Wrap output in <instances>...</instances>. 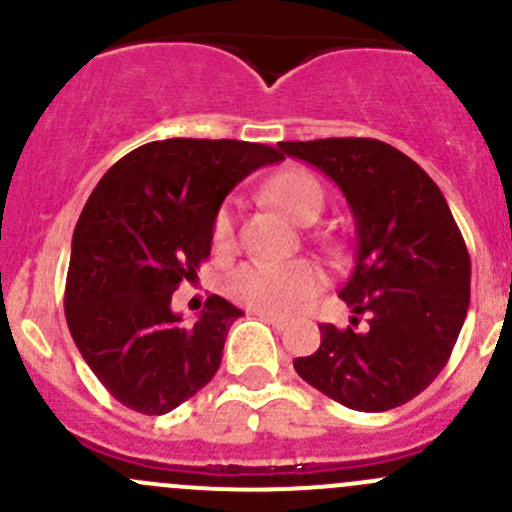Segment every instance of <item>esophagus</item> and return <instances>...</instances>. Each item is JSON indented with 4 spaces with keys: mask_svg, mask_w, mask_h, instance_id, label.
I'll list each match as a JSON object with an SVG mask.
<instances>
[{
    "mask_svg": "<svg viewBox=\"0 0 512 512\" xmlns=\"http://www.w3.org/2000/svg\"><path fill=\"white\" fill-rule=\"evenodd\" d=\"M257 317L262 319V322L272 324L275 329H287L289 327V317H282V314H270V312H260Z\"/></svg>",
    "mask_w": 512,
    "mask_h": 512,
    "instance_id": "34e87169",
    "label": "esophagus"
}]
</instances>
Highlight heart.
Listing matches in <instances>:
<instances>
[{
    "label": "heart",
    "instance_id": "1",
    "mask_svg": "<svg viewBox=\"0 0 512 512\" xmlns=\"http://www.w3.org/2000/svg\"><path fill=\"white\" fill-rule=\"evenodd\" d=\"M267 195L280 208H285L299 223H312L324 208V190L314 175L304 170H285L267 183ZM213 250L218 255H227L235 247V215L232 205H223L213 220L210 230ZM324 277L322 267L314 260L299 257V260L270 262L252 260L237 267L227 277V294L232 302L242 304L255 312L289 314L317 297L322 292Z\"/></svg>",
    "mask_w": 512,
    "mask_h": 512
}]
</instances>
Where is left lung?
Masks as SVG:
<instances>
[{
  "mask_svg": "<svg viewBox=\"0 0 512 512\" xmlns=\"http://www.w3.org/2000/svg\"><path fill=\"white\" fill-rule=\"evenodd\" d=\"M347 195L356 220L354 270L339 297L352 327L319 324L322 344L297 356L309 386L354 411L396 409L446 366L471 302V257L426 170L374 138L282 141ZM370 327L356 333L358 314Z\"/></svg>",
  "mask_w": 512,
  "mask_h": 512,
  "instance_id": "left-lung-1",
  "label": "left lung"
}]
</instances>
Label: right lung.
<instances>
[{"label": "right lung", "mask_w": 512, "mask_h": 512, "mask_svg": "<svg viewBox=\"0 0 512 512\" xmlns=\"http://www.w3.org/2000/svg\"><path fill=\"white\" fill-rule=\"evenodd\" d=\"M282 158L262 143L168 138L98 180L71 240L64 309L84 361L126 409L168 414L220 369L240 309L210 294L198 322L185 324L170 299L210 257L225 195Z\"/></svg>", "instance_id": "obj_1"}]
</instances>
